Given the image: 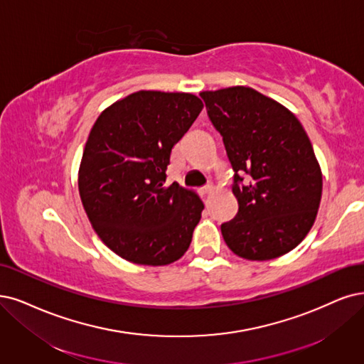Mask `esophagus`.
I'll use <instances>...</instances> for the list:
<instances>
[{
    "instance_id": "esophagus-1",
    "label": "esophagus",
    "mask_w": 364,
    "mask_h": 364,
    "mask_svg": "<svg viewBox=\"0 0 364 364\" xmlns=\"http://www.w3.org/2000/svg\"><path fill=\"white\" fill-rule=\"evenodd\" d=\"M211 192H213V187L211 186H207V187H203V189H200V193H203L204 196L210 195Z\"/></svg>"
}]
</instances>
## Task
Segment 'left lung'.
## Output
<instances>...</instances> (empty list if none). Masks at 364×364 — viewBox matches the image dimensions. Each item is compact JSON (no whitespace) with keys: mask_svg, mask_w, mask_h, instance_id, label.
<instances>
[{"mask_svg":"<svg viewBox=\"0 0 364 364\" xmlns=\"http://www.w3.org/2000/svg\"><path fill=\"white\" fill-rule=\"evenodd\" d=\"M199 96L235 172L238 213L220 226L225 243L249 261L291 252L311 231L322 195L321 168L301 123L284 105L249 87Z\"/></svg>","mask_w":364,"mask_h":364,"instance_id":"obj_1","label":"left lung"}]
</instances>
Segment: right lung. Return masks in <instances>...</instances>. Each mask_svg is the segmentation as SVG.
I'll return each instance as SVG.
<instances>
[{
    "label": "right lung",
    "mask_w": 364,
    "mask_h": 364,
    "mask_svg": "<svg viewBox=\"0 0 364 364\" xmlns=\"http://www.w3.org/2000/svg\"><path fill=\"white\" fill-rule=\"evenodd\" d=\"M203 107L191 92L142 90L106 107L94 123L79 195L94 231L123 259L168 265L189 249L204 204L165 181L173 145Z\"/></svg>",
    "instance_id": "add662e5"
}]
</instances>
